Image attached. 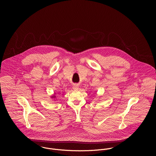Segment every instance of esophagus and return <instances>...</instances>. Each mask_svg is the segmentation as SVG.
<instances>
[{
    "label": "esophagus",
    "mask_w": 156,
    "mask_h": 156,
    "mask_svg": "<svg viewBox=\"0 0 156 156\" xmlns=\"http://www.w3.org/2000/svg\"><path fill=\"white\" fill-rule=\"evenodd\" d=\"M73 89H75V90H76V89H79V85H77V84H75V85H73Z\"/></svg>",
    "instance_id": "34e87169"
}]
</instances>
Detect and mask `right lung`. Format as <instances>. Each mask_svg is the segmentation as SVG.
<instances>
[{
    "mask_svg": "<svg viewBox=\"0 0 156 156\" xmlns=\"http://www.w3.org/2000/svg\"><path fill=\"white\" fill-rule=\"evenodd\" d=\"M51 98H54L56 97V95H53V96H51Z\"/></svg>",
    "mask_w": 156,
    "mask_h": 156,
    "instance_id": "1",
    "label": "right lung"
}]
</instances>
